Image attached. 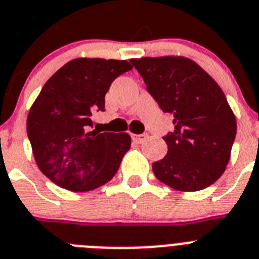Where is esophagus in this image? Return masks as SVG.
<instances>
[{
  "instance_id": "34e87169",
  "label": "esophagus",
  "mask_w": 259,
  "mask_h": 259,
  "mask_svg": "<svg viewBox=\"0 0 259 259\" xmlns=\"http://www.w3.org/2000/svg\"><path fill=\"white\" fill-rule=\"evenodd\" d=\"M132 138L136 143H143L146 139L148 138V136H147V134H133Z\"/></svg>"
}]
</instances>
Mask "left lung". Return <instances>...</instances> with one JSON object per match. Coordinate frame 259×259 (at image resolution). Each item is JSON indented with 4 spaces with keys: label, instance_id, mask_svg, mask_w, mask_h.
I'll use <instances>...</instances> for the list:
<instances>
[{
    "label": "left lung",
    "instance_id": "obj_1",
    "mask_svg": "<svg viewBox=\"0 0 259 259\" xmlns=\"http://www.w3.org/2000/svg\"><path fill=\"white\" fill-rule=\"evenodd\" d=\"M175 130L164 137L167 155L152 164L159 181L180 192L212 185L226 170L236 137V117L223 90L183 56L130 60Z\"/></svg>",
    "mask_w": 259,
    "mask_h": 259
}]
</instances>
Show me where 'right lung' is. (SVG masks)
Returning a JSON list of instances; mask_svg holds the SVG:
<instances>
[{
    "label": "right lung",
    "instance_id": "add662e5",
    "mask_svg": "<svg viewBox=\"0 0 259 259\" xmlns=\"http://www.w3.org/2000/svg\"><path fill=\"white\" fill-rule=\"evenodd\" d=\"M132 69L125 60L82 57L47 80L28 112L27 136L37 167L52 183L90 192L113 179L132 138L90 132L91 116L104 111L111 83Z\"/></svg>",
    "mask_w": 259,
    "mask_h": 259
}]
</instances>
